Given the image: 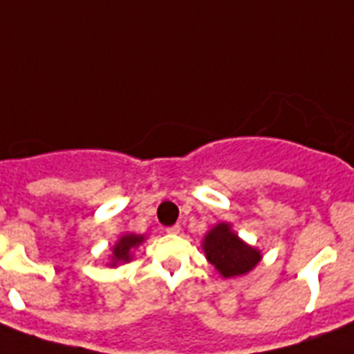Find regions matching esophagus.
<instances>
[{
    "label": "esophagus",
    "instance_id": "1",
    "mask_svg": "<svg viewBox=\"0 0 354 354\" xmlns=\"http://www.w3.org/2000/svg\"><path fill=\"white\" fill-rule=\"evenodd\" d=\"M166 231H168L169 234H177V232H180V225H171V227H168Z\"/></svg>",
    "mask_w": 354,
    "mask_h": 354
}]
</instances>
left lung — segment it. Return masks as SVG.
Masks as SVG:
<instances>
[{"label":"left lung","mask_w":354,"mask_h":354,"mask_svg":"<svg viewBox=\"0 0 354 354\" xmlns=\"http://www.w3.org/2000/svg\"><path fill=\"white\" fill-rule=\"evenodd\" d=\"M203 249L208 262L216 266L223 277L243 275L260 260V251L243 243L227 223H220L208 232Z\"/></svg>","instance_id":"8db88e82"}]
</instances>
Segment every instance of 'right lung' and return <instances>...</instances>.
Here are the masks:
<instances>
[{
  "label": "right lung",
  "mask_w": 354,
  "mask_h": 354,
  "mask_svg": "<svg viewBox=\"0 0 354 354\" xmlns=\"http://www.w3.org/2000/svg\"><path fill=\"white\" fill-rule=\"evenodd\" d=\"M142 242H144V236H136V234H125V236L120 238L116 248L112 249V266H116L118 262H129L131 249L140 245Z\"/></svg>",
  "instance_id": "obj_1"
}]
</instances>
